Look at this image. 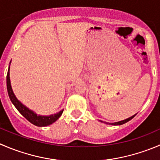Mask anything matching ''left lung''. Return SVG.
Here are the masks:
<instances>
[{"label": "left lung", "mask_w": 160, "mask_h": 160, "mask_svg": "<svg viewBox=\"0 0 160 160\" xmlns=\"http://www.w3.org/2000/svg\"><path fill=\"white\" fill-rule=\"evenodd\" d=\"M136 116V114L134 115V116H131V117H130V118H128V119H124V120H122V121H119V122H116V123H105H105H106V124H111V125H115V126H116V125H122V124H123V123H127V122H128V121H130V120H131V119H132L134 117V116Z\"/></svg>", "instance_id": "1"}]
</instances>
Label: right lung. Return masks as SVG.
I'll return each mask as SVG.
<instances>
[{
	"instance_id": "add662e5",
	"label": "right lung",
	"mask_w": 160,
	"mask_h": 160,
	"mask_svg": "<svg viewBox=\"0 0 160 160\" xmlns=\"http://www.w3.org/2000/svg\"><path fill=\"white\" fill-rule=\"evenodd\" d=\"M7 89L8 93V96L10 98L11 101L15 105V108L18 109V111L27 119L28 121L30 122L32 124L36 125L37 127H46L48 125L52 124L54 122H55L58 118L61 116L62 114L63 111H60L59 112L56 113V114L51 115L48 116H37L36 113L33 112L29 110V108H26V106L22 105L18 99L15 98V94H14L13 91H12V87H11L10 83V77H9V68L8 70L7 74Z\"/></svg>"
}]
</instances>
